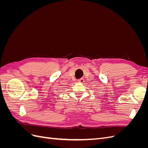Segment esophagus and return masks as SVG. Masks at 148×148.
<instances>
[{"instance_id": "obj_1", "label": "esophagus", "mask_w": 148, "mask_h": 148, "mask_svg": "<svg viewBox=\"0 0 148 148\" xmlns=\"http://www.w3.org/2000/svg\"><path fill=\"white\" fill-rule=\"evenodd\" d=\"M84 82V80L83 78H81V79H79L78 80V82L79 83H83Z\"/></svg>"}]
</instances>
